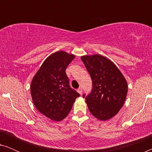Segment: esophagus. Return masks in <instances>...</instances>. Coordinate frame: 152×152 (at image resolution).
<instances>
[{"instance_id": "1", "label": "esophagus", "mask_w": 152, "mask_h": 152, "mask_svg": "<svg viewBox=\"0 0 152 152\" xmlns=\"http://www.w3.org/2000/svg\"><path fill=\"white\" fill-rule=\"evenodd\" d=\"M77 91V92L80 93V94H82V88H81V87H80V88H79Z\"/></svg>"}]
</instances>
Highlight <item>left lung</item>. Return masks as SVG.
Instances as JSON below:
<instances>
[{"instance_id": "left-lung-1", "label": "left lung", "mask_w": 152, "mask_h": 152, "mask_svg": "<svg viewBox=\"0 0 152 152\" xmlns=\"http://www.w3.org/2000/svg\"><path fill=\"white\" fill-rule=\"evenodd\" d=\"M81 59L92 80V90L83 95L91 114L100 120L113 117L122 107L127 94L125 78L111 61L103 56H83Z\"/></svg>"}]
</instances>
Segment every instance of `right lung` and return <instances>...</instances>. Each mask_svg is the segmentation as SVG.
<instances>
[{
    "label": "right lung",
    "instance_id": "1",
    "mask_svg": "<svg viewBox=\"0 0 152 152\" xmlns=\"http://www.w3.org/2000/svg\"><path fill=\"white\" fill-rule=\"evenodd\" d=\"M73 55L59 51L49 56L32 79L30 91L37 110L52 120L61 121L80 95L70 86L66 69Z\"/></svg>",
    "mask_w": 152,
    "mask_h": 152
}]
</instances>
